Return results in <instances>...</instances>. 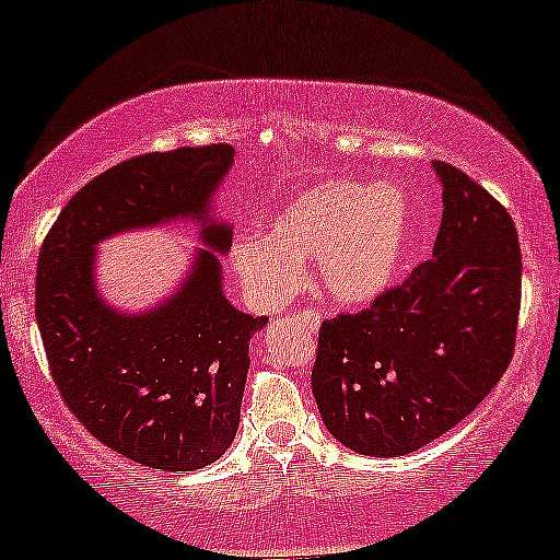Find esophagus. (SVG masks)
Wrapping results in <instances>:
<instances>
[{"label":"esophagus","mask_w":560,"mask_h":560,"mask_svg":"<svg viewBox=\"0 0 560 560\" xmlns=\"http://www.w3.org/2000/svg\"><path fill=\"white\" fill-rule=\"evenodd\" d=\"M298 318L307 326V329H318V326H320V313L318 311H302V313H298Z\"/></svg>","instance_id":"34e87169"}]
</instances>
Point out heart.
Wrapping results in <instances>:
<instances>
[{
    "instance_id": "heart-1",
    "label": "heart",
    "mask_w": 560,
    "mask_h": 560,
    "mask_svg": "<svg viewBox=\"0 0 560 560\" xmlns=\"http://www.w3.org/2000/svg\"><path fill=\"white\" fill-rule=\"evenodd\" d=\"M416 231V210L400 184L329 178L302 189L266 223V240L240 236L231 266L260 305L279 307L316 258V281L339 305H369L395 284Z\"/></svg>"
}]
</instances>
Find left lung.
Here are the masks:
<instances>
[{"label":"left lung","instance_id":"left-lung-1","mask_svg":"<svg viewBox=\"0 0 560 560\" xmlns=\"http://www.w3.org/2000/svg\"><path fill=\"white\" fill-rule=\"evenodd\" d=\"M442 223L419 262L358 313L318 329L313 397L334 440L397 458L460 423L505 374L522 307V249L485 186L434 160Z\"/></svg>","mask_w":560,"mask_h":560}]
</instances>
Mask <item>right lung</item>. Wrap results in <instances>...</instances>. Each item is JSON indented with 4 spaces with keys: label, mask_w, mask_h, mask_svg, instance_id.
Returning a JSON list of instances; mask_svg holds the SVG:
<instances>
[{
    "label": "right lung",
    "mask_w": 560,
    "mask_h": 560,
    "mask_svg": "<svg viewBox=\"0 0 560 560\" xmlns=\"http://www.w3.org/2000/svg\"><path fill=\"white\" fill-rule=\"evenodd\" d=\"M234 147H178L118 163L57 215L38 253L36 324L70 413L102 445L141 466L195 471L231 447L249 369L253 318L223 298L218 255L231 229L210 197ZM195 217L200 250L190 279L158 308L113 312L95 292V244L120 230Z\"/></svg>",
    "instance_id": "add662e5"
}]
</instances>
